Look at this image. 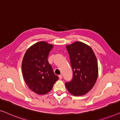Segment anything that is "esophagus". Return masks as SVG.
I'll return each instance as SVG.
<instances>
[{"label":"esophagus","instance_id":"obj_1","mask_svg":"<svg viewBox=\"0 0 120 120\" xmlns=\"http://www.w3.org/2000/svg\"><path fill=\"white\" fill-rule=\"evenodd\" d=\"M58 77H59V78L60 79H61L62 78V75L60 74V75H58Z\"/></svg>","mask_w":120,"mask_h":120}]
</instances>
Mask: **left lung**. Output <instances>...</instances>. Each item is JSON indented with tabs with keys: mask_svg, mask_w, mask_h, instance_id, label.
Masks as SVG:
<instances>
[{
	"mask_svg": "<svg viewBox=\"0 0 120 120\" xmlns=\"http://www.w3.org/2000/svg\"><path fill=\"white\" fill-rule=\"evenodd\" d=\"M73 75L69 82L65 83L68 91L74 96L86 94L97 81L98 63L95 54L89 46L77 41L66 46Z\"/></svg>",
	"mask_w": 120,
	"mask_h": 120,
	"instance_id": "8db88e82",
	"label": "left lung"
}]
</instances>
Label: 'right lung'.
Here are the masks:
<instances>
[{
  "label": "right lung",
  "instance_id": "1",
  "mask_svg": "<svg viewBox=\"0 0 120 120\" xmlns=\"http://www.w3.org/2000/svg\"><path fill=\"white\" fill-rule=\"evenodd\" d=\"M53 46L45 41L34 44L27 50L22 63V71L26 84L38 94L49 92L58 76L54 73L47 60Z\"/></svg>",
  "mask_w": 120,
  "mask_h": 120
}]
</instances>
